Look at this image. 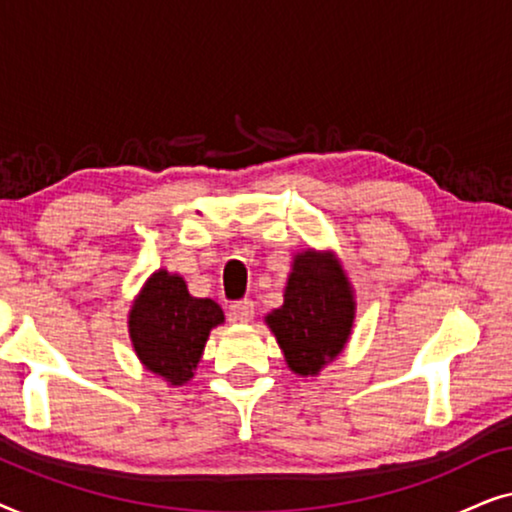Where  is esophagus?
Here are the masks:
<instances>
[{
	"label": "esophagus",
	"mask_w": 512,
	"mask_h": 512,
	"mask_svg": "<svg viewBox=\"0 0 512 512\" xmlns=\"http://www.w3.org/2000/svg\"><path fill=\"white\" fill-rule=\"evenodd\" d=\"M230 317L235 321H242V324H247V321L254 319V300L249 298L237 300V303L230 305Z\"/></svg>",
	"instance_id": "esophagus-1"
}]
</instances>
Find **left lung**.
<instances>
[{
	"label": "left lung",
	"mask_w": 512,
	"mask_h": 512,
	"mask_svg": "<svg viewBox=\"0 0 512 512\" xmlns=\"http://www.w3.org/2000/svg\"><path fill=\"white\" fill-rule=\"evenodd\" d=\"M354 312L352 284L335 256L307 249L293 258L284 305L265 324L293 373L314 377L345 349Z\"/></svg>",
	"instance_id": "8db88e82"
}]
</instances>
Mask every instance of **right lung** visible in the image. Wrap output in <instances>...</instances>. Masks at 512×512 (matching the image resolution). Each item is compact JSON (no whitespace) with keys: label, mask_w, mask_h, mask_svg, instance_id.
Instances as JSON below:
<instances>
[{"label":"right lung","mask_w":512,"mask_h":512,"mask_svg":"<svg viewBox=\"0 0 512 512\" xmlns=\"http://www.w3.org/2000/svg\"><path fill=\"white\" fill-rule=\"evenodd\" d=\"M219 324H223L221 307L212 298L191 296L184 277L167 270L146 279L128 317L139 361L172 387L191 380L209 331Z\"/></svg>","instance_id":"add662e5"}]
</instances>
